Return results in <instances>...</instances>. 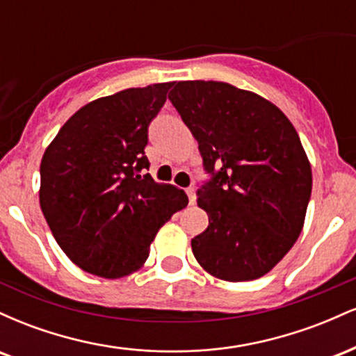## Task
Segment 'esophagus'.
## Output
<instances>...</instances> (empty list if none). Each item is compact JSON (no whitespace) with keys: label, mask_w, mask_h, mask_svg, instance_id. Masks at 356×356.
I'll list each match as a JSON object with an SVG mask.
<instances>
[{"label":"esophagus","mask_w":356,"mask_h":356,"mask_svg":"<svg viewBox=\"0 0 356 356\" xmlns=\"http://www.w3.org/2000/svg\"><path fill=\"white\" fill-rule=\"evenodd\" d=\"M186 192H187V197H189V202L194 204L195 202V189H194V187H187Z\"/></svg>","instance_id":"1"}]
</instances>
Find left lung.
I'll use <instances>...</instances> for the list:
<instances>
[{
    "label": "left lung",
    "instance_id": "obj_1",
    "mask_svg": "<svg viewBox=\"0 0 356 356\" xmlns=\"http://www.w3.org/2000/svg\"><path fill=\"white\" fill-rule=\"evenodd\" d=\"M169 100L209 175L197 191L209 226L191 241L195 259L232 283L264 276L296 243L312 197L295 127L271 102L222 81H177Z\"/></svg>",
    "mask_w": 356,
    "mask_h": 356
}]
</instances>
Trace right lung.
<instances>
[{"label": "right lung", "instance_id": "right-lung-1", "mask_svg": "<svg viewBox=\"0 0 356 356\" xmlns=\"http://www.w3.org/2000/svg\"><path fill=\"white\" fill-rule=\"evenodd\" d=\"M172 83L129 88L81 107L40 165V206L76 266L115 280L137 271L157 231L189 202L145 174L149 125Z\"/></svg>", "mask_w": 356, "mask_h": 356}]
</instances>
